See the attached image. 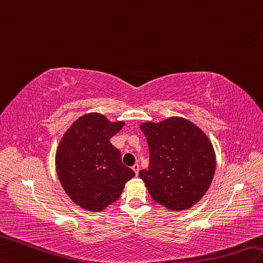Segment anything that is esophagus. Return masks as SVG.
I'll return each mask as SVG.
<instances>
[{
    "instance_id": "34e87169",
    "label": "esophagus",
    "mask_w": 263,
    "mask_h": 263,
    "mask_svg": "<svg viewBox=\"0 0 263 263\" xmlns=\"http://www.w3.org/2000/svg\"><path fill=\"white\" fill-rule=\"evenodd\" d=\"M132 169H133V172L135 173V176H138L139 175V171H140V166L138 164H135V165H133Z\"/></svg>"
}]
</instances>
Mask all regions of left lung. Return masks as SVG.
I'll return each mask as SVG.
<instances>
[{"label": "left lung", "instance_id": "1", "mask_svg": "<svg viewBox=\"0 0 263 263\" xmlns=\"http://www.w3.org/2000/svg\"><path fill=\"white\" fill-rule=\"evenodd\" d=\"M148 144L149 166L139 176L152 199L178 212L192 208L213 180L216 156L208 135L182 117L140 124Z\"/></svg>", "mask_w": 263, "mask_h": 263}]
</instances>
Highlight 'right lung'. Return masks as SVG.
Returning a JSON list of instances; mask_svg holds the SVG:
<instances>
[{"label":"right lung","instance_id":"1","mask_svg":"<svg viewBox=\"0 0 263 263\" xmlns=\"http://www.w3.org/2000/svg\"><path fill=\"white\" fill-rule=\"evenodd\" d=\"M124 121L111 122L98 112L76 119L59 143L55 169L62 188L76 205L101 212L116 202L135 176L111 143Z\"/></svg>","mask_w":263,"mask_h":263}]
</instances>
